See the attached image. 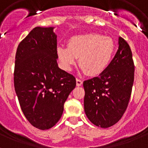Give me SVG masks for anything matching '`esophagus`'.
<instances>
[{
	"mask_svg": "<svg viewBox=\"0 0 148 148\" xmlns=\"http://www.w3.org/2000/svg\"><path fill=\"white\" fill-rule=\"evenodd\" d=\"M82 84H83V81H81V80H80V79L77 78L76 79V84L77 86H81L82 85Z\"/></svg>",
	"mask_w": 148,
	"mask_h": 148,
	"instance_id": "esophagus-1",
	"label": "esophagus"
}]
</instances>
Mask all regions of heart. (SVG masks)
Masks as SVG:
<instances>
[{"mask_svg": "<svg viewBox=\"0 0 148 148\" xmlns=\"http://www.w3.org/2000/svg\"><path fill=\"white\" fill-rule=\"evenodd\" d=\"M116 50L112 38L98 34H86L70 38L67 47H58L57 52L63 67L71 71L78 58L81 71L98 76L110 65Z\"/></svg>", "mask_w": 148, "mask_h": 148, "instance_id": "obj_1", "label": "heart"}]
</instances>
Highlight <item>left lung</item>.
Here are the masks:
<instances>
[{"mask_svg":"<svg viewBox=\"0 0 148 148\" xmlns=\"http://www.w3.org/2000/svg\"><path fill=\"white\" fill-rule=\"evenodd\" d=\"M118 50L105 71L84 81V106L91 123L107 128L119 121L125 112L134 78V64L130 46L119 38Z\"/></svg>","mask_w":148,"mask_h":148,"instance_id":"1","label":"left lung"}]
</instances>
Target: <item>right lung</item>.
Here are the masks:
<instances>
[{"label": "right lung", "mask_w": 148, "mask_h": 148, "mask_svg": "<svg viewBox=\"0 0 148 148\" xmlns=\"http://www.w3.org/2000/svg\"><path fill=\"white\" fill-rule=\"evenodd\" d=\"M58 58L52 27L34 28L16 52L15 91L27 120L40 130L58 123L64 103L76 86L75 77L58 67Z\"/></svg>", "instance_id": "right-lung-1"}]
</instances>
